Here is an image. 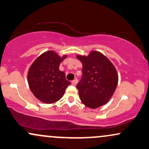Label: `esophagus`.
Segmentation results:
<instances>
[{
    "label": "esophagus",
    "mask_w": 149,
    "mask_h": 149,
    "mask_svg": "<svg viewBox=\"0 0 149 149\" xmlns=\"http://www.w3.org/2000/svg\"><path fill=\"white\" fill-rule=\"evenodd\" d=\"M71 83H72L73 85H76L77 83H78V80H77V79H74L73 80H72V82H71Z\"/></svg>",
    "instance_id": "34e87169"
}]
</instances>
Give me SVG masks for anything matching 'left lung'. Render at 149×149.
<instances>
[{
  "label": "left lung",
  "instance_id": "obj_1",
  "mask_svg": "<svg viewBox=\"0 0 149 149\" xmlns=\"http://www.w3.org/2000/svg\"><path fill=\"white\" fill-rule=\"evenodd\" d=\"M83 64V77L77 85L80 100L90 109L105 105L114 94L118 75L114 65L102 53L92 50L76 55Z\"/></svg>",
  "mask_w": 149,
  "mask_h": 149
}]
</instances>
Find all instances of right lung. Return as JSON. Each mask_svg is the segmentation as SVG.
Listing matches in <instances>:
<instances>
[{"mask_svg":"<svg viewBox=\"0 0 149 149\" xmlns=\"http://www.w3.org/2000/svg\"><path fill=\"white\" fill-rule=\"evenodd\" d=\"M66 57V54L61 57L54 51L48 50L38 57L30 66L27 74L29 86L40 102L45 104L57 102L71 84L64 73L59 69L60 63Z\"/></svg>","mask_w":149,"mask_h":149,"instance_id":"obj_1","label":"right lung"}]
</instances>
